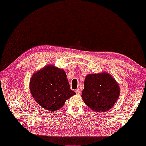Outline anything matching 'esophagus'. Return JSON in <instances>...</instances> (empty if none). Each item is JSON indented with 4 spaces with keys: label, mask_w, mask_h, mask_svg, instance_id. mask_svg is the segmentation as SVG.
Here are the masks:
<instances>
[{
    "label": "esophagus",
    "mask_w": 146,
    "mask_h": 146,
    "mask_svg": "<svg viewBox=\"0 0 146 146\" xmlns=\"http://www.w3.org/2000/svg\"><path fill=\"white\" fill-rule=\"evenodd\" d=\"M76 94H77L80 95V94H81V90H80V89H76Z\"/></svg>",
    "instance_id": "esophagus-1"
}]
</instances>
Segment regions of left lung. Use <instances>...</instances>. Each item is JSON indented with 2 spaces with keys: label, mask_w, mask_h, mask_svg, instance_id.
<instances>
[{
  "label": "left lung",
  "mask_w": 146,
  "mask_h": 146,
  "mask_svg": "<svg viewBox=\"0 0 146 146\" xmlns=\"http://www.w3.org/2000/svg\"><path fill=\"white\" fill-rule=\"evenodd\" d=\"M82 97L85 104L96 112L113 108L120 96V87L113 76L107 72L88 74Z\"/></svg>",
  "instance_id": "obj_1"
}]
</instances>
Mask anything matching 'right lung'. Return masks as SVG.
Here are the masks:
<instances>
[{
    "label": "right lung",
    "mask_w": 146,
    "mask_h": 146,
    "mask_svg": "<svg viewBox=\"0 0 146 146\" xmlns=\"http://www.w3.org/2000/svg\"><path fill=\"white\" fill-rule=\"evenodd\" d=\"M30 90L35 101L50 111L60 109L66 100L76 94L70 89L65 72L52 64L33 74Z\"/></svg>",
    "instance_id": "add662e5"
}]
</instances>
